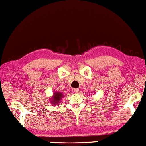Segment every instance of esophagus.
I'll return each instance as SVG.
<instances>
[{
  "label": "esophagus",
  "mask_w": 146,
  "mask_h": 146,
  "mask_svg": "<svg viewBox=\"0 0 146 146\" xmlns=\"http://www.w3.org/2000/svg\"><path fill=\"white\" fill-rule=\"evenodd\" d=\"M74 92L76 93H78L79 92V89H74Z\"/></svg>",
  "instance_id": "1"
}]
</instances>
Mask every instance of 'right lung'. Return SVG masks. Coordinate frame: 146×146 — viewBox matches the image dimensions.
<instances>
[{
	"label": "right lung",
	"instance_id": "1",
	"mask_svg": "<svg viewBox=\"0 0 146 146\" xmlns=\"http://www.w3.org/2000/svg\"><path fill=\"white\" fill-rule=\"evenodd\" d=\"M64 97V95L62 92H54L53 93V96L51 98V99H50V103L52 105H58L59 103H60L61 99Z\"/></svg>",
	"mask_w": 146,
	"mask_h": 146
}]
</instances>
